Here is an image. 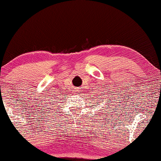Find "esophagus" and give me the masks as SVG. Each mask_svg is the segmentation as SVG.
I'll list each match as a JSON object with an SVG mask.
<instances>
[{"instance_id": "esophagus-1", "label": "esophagus", "mask_w": 161, "mask_h": 161, "mask_svg": "<svg viewBox=\"0 0 161 161\" xmlns=\"http://www.w3.org/2000/svg\"><path fill=\"white\" fill-rule=\"evenodd\" d=\"M80 90L79 89H77L76 91H75V94H77V95H80Z\"/></svg>"}]
</instances>
